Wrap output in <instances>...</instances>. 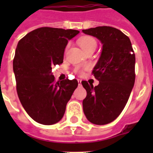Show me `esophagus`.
Instances as JSON below:
<instances>
[{"instance_id":"34e87169","label":"esophagus","mask_w":153,"mask_h":153,"mask_svg":"<svg viewBox=\"0 0 153 153\" xmlns=\"http://www.w3.org/2000/svg\"><path fill=\"white\" fill-rule=\"evenodd\" d=\"M78 83H79V86H80L82 84V81L80 80V79H78Z\"/></svg>"}]
</instances>
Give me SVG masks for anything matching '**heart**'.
I'll return each mask as SVG.
<instances>
[{"mask_svg": "<svg viewBox=\"0 0 153 153\" xmlns=\"http://www.w3.org/2000/svg\"><path fill=\"white\" fill-rule=\"evenodd\" d=\"M79 44L85 52L90 50H95L97 48V41L91 36H84L79 39ZM79 72H81L78 71Z\"/></svg>", "mask_w": 153, "mask_h": 153, "instance_id": "heart-1", "label": "heart"}]
</instances>
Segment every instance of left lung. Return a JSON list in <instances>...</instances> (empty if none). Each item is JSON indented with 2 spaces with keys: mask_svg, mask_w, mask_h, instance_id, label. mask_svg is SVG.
<instances>
[{
  "mask_svg": "<svg viewBox=\"0 0 153 153\" xmlns=\"http://www.w3.org/2000/svg\"><path fill=\"white\" fill-rule=\"evenodd\" d=\"M82 32L96 37L102 50L92 73L98 86L82 81L86 97L82 101L86 118L95 125H106L120 115L135 82V54L130 39L109 26L91 27Z\"/></svg>",
  "mask_w": 153,
  "mask_h": 153,
  "instance_id": "obj_1",
  "label": "left lung"
}]
</instances>
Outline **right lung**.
<instances>
[{
	"instance_id": "obj_1",
	"label": "right lung",
	"mask_w": 153,
	"mask_h": 153,
	"mask_svg": "<svg viewBox=\"0 0 153 153\" xmlns=\"http://www.w3.org/2000/svg\"><path fill=\"white\" fill-rule=\"evenodd\" d=\"M79 31L44 27L20 39L13 59L18 97L27 114L50 126L62 118L66 105L78 86L76 79L55 82L52 67L63 62L68 40Z\"/></svg>"
}]
</instances>
